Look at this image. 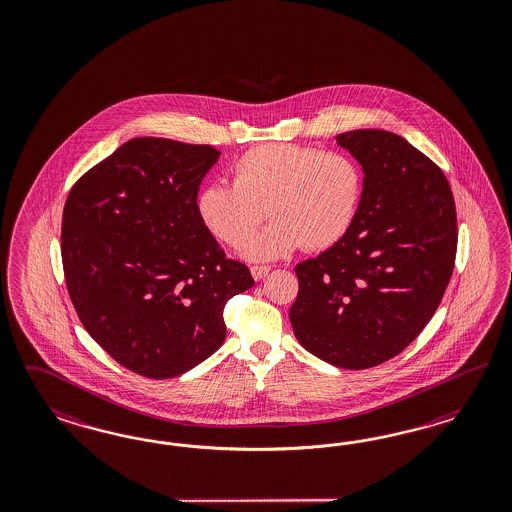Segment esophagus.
I'll return each instance as SVG.
<instances>
[{
	"label": "esophagus",
	"mask_w": 512,
	"mask_h": 512,
	"mask_svg": "<svg viewBox=\"0 0 512 512\" xmlns=\"http://www.w3.org/2000/svg\"><path fill=\"white\" fill-rule=\"evenodd\" d=\"M268 272H270V266H251V276L255 281H261L264 276H268Z\"/></svg>",
	"instance_id": "34e87169"
}]
</instances>
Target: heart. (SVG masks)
Instances as JSON below:
<instances>
[{"label":"heart","mask_w":512,"mask_h":512,"mask_svg":"<svg viewBox=\"0 0 512 512\" xmlns=\"http://www.w3.org/2000/svg\"><path fill=\"white\" fill-rule=\"evenodd\" d=\"M231 182L206 184L195 208L202 227L229 248H242L266 217L274 221L244 248L249 261H270L306 248L328 249L357 221L364 174L355 157L298 144H261L231 165Z\"/></svg>","instance_id":"b5f03b06"}]
</instances>
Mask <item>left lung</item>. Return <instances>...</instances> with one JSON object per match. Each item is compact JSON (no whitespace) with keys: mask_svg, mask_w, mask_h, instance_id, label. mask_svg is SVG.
<instances>
[{"mask_svg":"<svg viewBox=\"0 0 512 512\" xmlns=\"http://www.w3.org/2000/svg\"><path fill=\"white\" fill-rule=\"evenodd\" d=\"M336 140L364 172L357 221L296 264L289 319L311 355L366 370L402 353L434 317L456 259V208L445 174L400 135L357 129Z\"/></svg>","mask_w":512,"mask_h":512,"instance_id":"left-lung-1","label":"left lung"}]
</instances>
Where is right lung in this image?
I'll return each instance as SVG.
<instances>
[{"label":"right lung","mask_w":512,"mask_h":512,"mask_svg":"<svg viewBox=\"0 0 512 512\" xmlns=\"http://www.w3.org/2000/svg\"><path fill=\"white\" fill-rule=\"evenodd\" d=\"M208 144L127 140L71 187L63 274L80 323L131 372L169 379L214 355L229 298L255 285L202 227Z\"/></svg>","instance_id":"right-lung-1"}]
</instances>
